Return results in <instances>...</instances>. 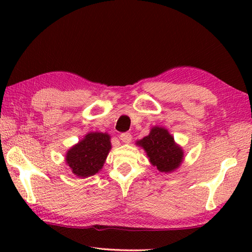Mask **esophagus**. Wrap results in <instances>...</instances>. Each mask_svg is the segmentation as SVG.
<instances>
[{
  "label": "esophagus",
  "instance_id": "1",
  "mask_svg": "<svg viewBox=\"0 0 252 252\" xmlns=\"http://www.w3.org/2000/svg\"><path fill=\"white\" fill-rule=\"evenodd\" d=\"M120 140L123 143L129 144L132 141V135L130 134V133H122V134L120 135Z\"/></svg>",
  "mask_w": 252,
  "mask_h": 252
}]
</instances>
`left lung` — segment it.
<instances>
[{
    "label": "left lung",
    "instance_id": "8db88e82",
    "mask_svg": "<svg viewBox=\"0 0 252 252\" xmlns=\"http://www.w3.org/2000/svg\"><path fill=\"white\" fill-rule=\"evenodd\" d=\"M135 144L145 151L149 162L160 172H173L184 160L183 148L163 126H153L149 134Z\"/></svg>",
    "mask_w": 252,
    "mask_h": 252
}]
</instances>
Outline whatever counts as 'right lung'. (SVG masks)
I'll return each instance as SVG.
<instances>
[{
    "label": "right lung",
    "mask_w": 252,
    "mask_h": 252,
    "mask_svg": "<svg viewBox=\"0 0 252 252\" xmlns=\"http://www.w3.org/2000/svg\"><path fill=\"white\" fill-rule=\"evenodd\" d=\"M110 138L108 133L90 132L69 148L65 161L71 172L81 179L98 173L111 149Z\"/></svg>",
    "instance_id": "right-lung-1"
}]
</instances>
